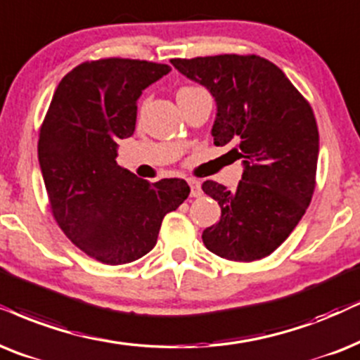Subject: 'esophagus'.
Returning a JSON list of instances; mask_svg holds the SVG:
<instances>
[{"label": "esophagus", "mask_w": 360, "mask_h": 360, "mask_svg": "<svg viewBox=\"0 0 360 360\" xmlns=\"http://www.w3.org/2000/svg\"><path fill=\"white\" fill-rule=\"evenodd\" d=\"M189 188H191V195H193V198H199V195H202L201 184H199L198 181L189 179Z\"/></svg>", "instance_id": "esophagus-1"}]
</instances>
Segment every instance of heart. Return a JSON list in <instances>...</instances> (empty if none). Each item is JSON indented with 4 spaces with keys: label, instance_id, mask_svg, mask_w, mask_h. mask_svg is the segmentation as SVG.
I'll return each mask as SVG.
<instances>
[{
    "label": "heart",
    "instance_id": "b5f03b06",
    "mask_svg": "<svg viewBox=\"0 0 360 360\" xmlns=\"http://www.w3.org/2000/svg\"><path fill=\"white\" fill-rule=\"evenodd\" d=\"M195 91H199V88H193V86H186V88H181L177 91V96H186V94H193Z\"/></svg>",
    "mask_w": 360,
    "mask_h": 360
}]
</instances>
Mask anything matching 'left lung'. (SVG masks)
I'll use <instances>...</instances> for the list:
<instances>
[{
  "mask_svg": "<svg viewBox=\"0 0 360 360\" xmlns=\"http://www.w3.org/2000/svg\"><path fill=\"white\" fill-rule=\"evenodd\" d=\"M216 101V146L234 144L243 179L234 191L206 181L221 219L202 233L216 256L251 262L269 256L302 219L316 188L319 131L312 108L274 63L261 56L171 59Z\"/></svg>",
  "mask_w": 360,
  "mask_h": 360,
  "instance_id": "obj_1",
  "label": "left lung"
}]
</instances>
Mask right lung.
I'll use <instances>...</instances> for the list:
<instances>
[{"label":"right lung","mask_w":360,"mask_h":360,"mask_svg":"<svg viewBox=\"0 0 360 360\" xmlns=\"http://www.w3.org/2000/svg\"><path fill=\"white\" fill-rule=\"evenodd\" d=\"M169 71L139 59L83 63L58 84L41 126L38 159L54 219L109 266L151 251L166 214L191 193L184 179L151 184L116 162L117 143L136 129L139 96Z\"/></svg>","instance_id":"right-lung-1"}]
</instances>
